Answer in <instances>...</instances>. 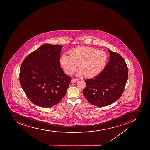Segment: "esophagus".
Here are the masks:
<instances>
[{
	"mask_svg": "<svg viewBox=\"0 0 150 150\" xmlns=\"http://www.w3.org/2000/svg\"><path fill=\"white\" fill-rule=\"evenodd\" d=\"M79 80H78V79H72L71 80V82H77V81H78Z\"/></svg>",
	"mask_w": 150,
	"mask_h": 150,
	"instance_id": "34e87169",
	"label": "esophagus"
}]
</instances>
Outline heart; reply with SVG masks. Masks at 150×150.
<instances>
[{"mask_svg": "<svg viewBox=\"0 0 150 150\" xmlns=\"http://www.w3.org/2000/svg\"><path fill=\"white\" fill-rule=\"evenodd\" d=\"M69 56L63 54L60 63L65 72L73 74L79 68V75L92 78L100 74L106 67L108 54L105 51L94 48L80 47L71 49Z\"/></svg>", "mask_w": 150, "mask_h": 150, "instance_id": "b5f03b06", "label": "heart"}]
</instances>
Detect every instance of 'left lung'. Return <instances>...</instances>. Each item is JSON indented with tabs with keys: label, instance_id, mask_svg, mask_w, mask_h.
I'll return each mask as SVG.
<instances>
[{
	"label": "left lung",
	"instance_id": "obj_1",
	"mask_svg": "<svg viewBox=\"0 0 150 150\" xmlns=\"http://www.w3.org/2000/svg\"><path fill=\"white\" fill-rule=\"evenodd\" d=\"M110 57L105 69L97 76L85 80L83 94L92 105L103 107L122 96L128 78V68L122 56L108 49Z\"/></svg>",
	"mask_w": 150,
	"mask_h": 150
}]
</instances>
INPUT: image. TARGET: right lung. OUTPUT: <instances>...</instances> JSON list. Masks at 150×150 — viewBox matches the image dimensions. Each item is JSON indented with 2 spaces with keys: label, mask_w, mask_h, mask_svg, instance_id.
Instances as JSON below:
<instances>
[{
  "label": "right lung",
  "mask_w": 150,
  "mask_h": 150,
  "mask_svg": "<svg viewBox=\"0 0 150 150\" xmlns=\"http://www.w3.org/2000/svg\"><path fill=\"white\" fill-rule=\"evenodd\" d=\"M62 47L43 45L25 57L21 64L20 84L30 100L37 106H54L66 94L71 78L60 67Z\"/></svg>",
  "instance_id": "1"
}]
</instances>
